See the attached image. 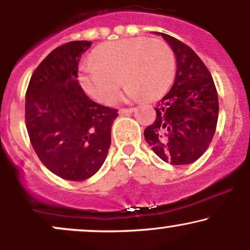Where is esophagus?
<instances>
[{
    "instance_id": "34e87169",
    "label": "esophagus",
    "mask_w": 250,
    "mask_h": 250,
    "mask_svg": "<svg viewBox=\"0 0 250 250\" xmlns=\"http://www.w3.org/2000/svg\"><path fill=\"white\" fill-rule=\"evenodd\" d=\"M134 111H135V108H123V109H120L119 114L120 115H129V114L134 113Z\"/></svg>"
}]
</instances>
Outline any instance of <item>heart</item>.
I'll return each mask as SVG.
<instances>
[{
	"label": "heart",
	"mask_w": 250,
	"mask_h": 250,
	"mask_svg": "<svg viewBox=\"0 0 250 250\" xmlns=\"http://www.w3.org/2000/svg\"><path fill=\"white\" fill-rule=\"evenodd\" d=\"M121 76L128 81L127 99H157L173 83V51L161 40L133 37L99 45L91 54V61L80 65L81 87L100 103L114 99L122 83Z\"/></svg>",
	"instance_id": "obj_1"
}]
</instances>
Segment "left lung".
I'll return each mask as SVG.
<instances>
[{"mask_svg": "<svg viewBox=\"0 0 250 250\" xmlns=\"http://www.w3.org/2000/svg\"><path fill=\"white\" fill-rule=\"evenodd\" d=\"M174 51L176 75L173 87L157 102L156 119L145 129V139L160 159L173 166L200 159L213 140L219 117V100L213 77L196 53L163 33Z\"/></svg>", "mask_w": 250, "mask_h": 250, "instance_id": "left-lung-1", "label": "left lung"}]
</instances>
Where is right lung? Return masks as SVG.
I'll return each instance as SVG.
<instances>
[{
  "label": "right lung",
  "instance_id": "add662e5",
  "mask_svg": "<svg viewBox=\"0 0 250 250\" xmlns=\"http://www.w3.org/2000/svg\"><path fill=\"white\" fill-rule=\"evenodd\" d=\"M91 42L60 45L40 63L25 94V125L34 150L51 173L84 181L105 161L117 110L91 101L77 81Z\"/></svg>",
  "mask_w": 250,
  "mask_h": 250
}]
</instances>
